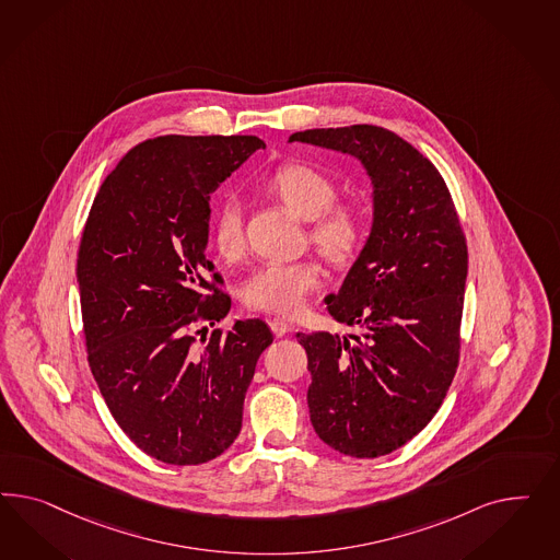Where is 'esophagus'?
I'll return each mask as SVG.
<instances>
[{"mask_svg": "<svg viewBox=\"0 0 560 560\" xmlns=\"http://www.w3.org/2000/svg\"><path fill=\"white\" fill-rule=\"evenodd\" d=\"M269 326H271L275 337H283V335H288L289 330H291V326L285 320H272Z\"/></svg>", "mask_w": 560, "mask_h": 560, "instance_id": "1", "label": "esophagus"}]
</instances>
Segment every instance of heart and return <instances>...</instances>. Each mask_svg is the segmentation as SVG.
Here are the masks:
<instances>
[{
	"instance_id": "b5f03b06",
	"label": "heart",
	"mask_w": 560,
	"mask_h": 560,
	"mask_svg": "<svg viewBox=\"0 0 560 560\" xmlns=\"http://www.w3.org/2000/svg\"><path fill=\"white\" fill-rule=\"evenodd\" d=\"M272 195L302 220L312 221L310 237L320 255L342 265L355 255L363 240V220L351 207H332L337 188L323 172L288 164L277 170L269 180ZM215 250L232 258L242 248V207L236 199L221 205L213 223ZM320 285V271L314 262H265L242 285L244 304L258 312L293 316L302 312L310 291Z\"/></svg>"
}]
</instances>
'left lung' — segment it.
Segmentation results:
<instances>
[{"instance_id": "left-lung-1", "label": "left lung", "mask_w": 560, "mask_h": 560, "mask_svg": "<svg viewBox=\"0 0 560 560\" xmlns=\"http://www.w3.org/2000/svg\"><path fill=\"white\" fill-rule=\"evenodd\" d=\"M353 155L372 180V230L328 314L357 332H298L307 353L310 421L351 458L402 447L440 410L458 368L468 248L438 168L373 125L289 137Z\"/></svg>"}]
</instances>
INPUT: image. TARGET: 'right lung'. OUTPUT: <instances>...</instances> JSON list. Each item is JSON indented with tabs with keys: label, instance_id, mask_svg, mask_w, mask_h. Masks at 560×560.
I'll use <instances>...</instances> for the list:
<instances>
[{
	"label": "right lung",
	"instance_id": "obj_1",
	"mask_svg": "<svg viewBox=\"0 0 560 560\" xmlns=\"http://www.w3.org/2000/svg\"><path fill=\"white\" fill-rule=\"evenodd\" d=\"M265 141L162 136L117 164L90 209L75 265L88 363L127 438L148 456L197 466L242 427L269 326L213 330L232 300L207 258L211 195ZM211 290V294L206 291Z\"/></svg>",
	"mask_w": 560,
	"mask_h": 560
}]
</instances>
